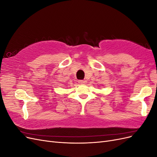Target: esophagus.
<instances>
[{"instance_id": "1", "label": "esophagus", "mask_w": 157, "mask_h": 157, "mask_svg": "<svg viewBox=\"0 0 157 157\" xmlns=\"http://www.w3.org/2000/svg\"><path fill=\"white\" fill-rule=\"evenodd\" d=\"M78 82H79V84H86V82H87V81L86 80H78Z\"/></svg>"}]
</instances>
